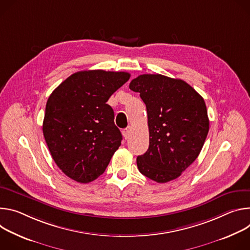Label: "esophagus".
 <instances>
[{
  "mask_svg": "<svg viewBox=\"0 0 250 250\" xmlns=\"http://www.w3.org/2000/svg\"><path fill=\"white\" fill-rule=\"evenodd\" d=\"M122 134H123V136H124L125 139H128L129 136H130V134H131V127H130V126H128L127 128L123 129V130H122Z\"/></svg>",
  "mask_w": 250,
  "mask_h": 250,
  "instance_id": "1",
  "label": "esophagus"
}]
</instances>
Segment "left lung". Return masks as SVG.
I'll return each mask as SVG.
<instances>
[{
    "instance_id": "1",
    "label": "left lung",
    "mask_w": 250,
    "mask_h": 250,
    "mask_svg": "<svg viewBox=\"0 0 250 250\" xmlns=\"http://www.w3.org/2000/svg\"><path fill=\"white\" fill-rule=\"evenodd\" d=\"M130 89L146 104L149 148L137 157L140 173L157 183L179 178L200 155L209 129L204 98L182 79L162 74L134 78Z\"/></svg>"
}]
</instances>
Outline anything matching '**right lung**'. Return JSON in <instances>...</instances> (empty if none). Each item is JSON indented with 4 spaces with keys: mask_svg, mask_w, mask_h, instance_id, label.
Segmentation results:
<instances>
[{
    "mask_svg": "<svg viewBox=\"0 0 250 250\" xmlns=\"http://www.w3.org/2000/svg\"><path fill=\"white\" fill-rule=\"evenodd\" d=\"M129 78L123 71H78L49 95L43 136L53 161L70 179L96 180L121 145L114 111L106 102Z\"/></svg>",
    "mask_w": 250,
    "mask_h": 250,
    "instance_id": "obj_1",
    "label": "right lung"
}]
</instances>
